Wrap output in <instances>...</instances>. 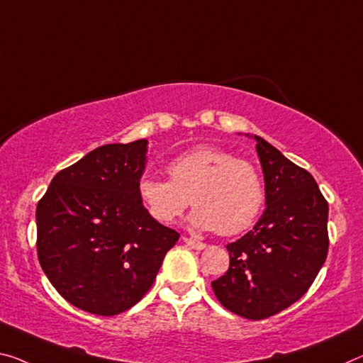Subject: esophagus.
<instances>
[{
  "label": "esophagus",
  "instance_id": "obj_1",
  "mask_svg": "<svg viewBox=\"0 0 363 363\" xmlns=\"http://www.w3.org/2000/svg\"><path fill=\"white\" fill-rule=\"evenodd\" d=\"M184 242H186L194 250H203L206 247L203 242H200V240H195L192 238H184Z\"/></svg>",
  "mask_w": 363,
  "mask_h": 363
}]
</instances>
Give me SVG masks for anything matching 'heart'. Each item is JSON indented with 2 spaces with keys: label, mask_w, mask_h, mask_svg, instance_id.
I'll return each mask as SVG.
<instances>
[{
  "label": "heart",
  "mask_w": 363,
  "mask_h": 363,
  "mask_svg": "<svg viewBox=\"0 0 363 363\" xmlns=\"http://www.w3.org/2000/svg\"><path fill=\"white\" fill-rule=\"evenodd\" d=\"M166 171L169 181L147 174L137 182L140 203L157 223H174L192 203V228L234 235L250 228L262 213L264 186L260 172L221 148L199 147L177 155Z\"/></svg>",
  "instance_id": "heart-1"
}]
</instances>
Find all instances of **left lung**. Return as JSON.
Here are the masks:
<instances>
[{"label": "left lung", "instance_id": "8db88e82", "mask_svg": "<svg viewBox=\"0 0 363 363\" xmlns=\"http://www.w3.org/2000/svg\"><path fill=\"white\" fill-rule=\"evenodd\" d=\"M250 137V135H249ZM264 208L252 231L228 244L229 268L211 287L229 312L263 320L297 302L328 255V202L313 176L258 135Z\"/></svg>", "mask_w": 363, "mask_h": 363}]
</instances>
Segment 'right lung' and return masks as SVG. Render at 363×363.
I'll return each instance as SVG.
<instances>
[{
	"instance_id": "1",
	"label": "right lung",
	"mask_w": 363,
	"mask_h": 363,
	"mask_svg": "<svg viewBox=\"0 0 363 363\" xmlns=\"http://www.w3.org/2000/svg\"><path fill=\"white\" fill-rule=\"evenodd\" d=\"M148 140L109 143L57 172L37 205L42 269L69 303L111 316L150 289L179 239L148 216L137 195Z\"/></svg>"
}]
</instances>
